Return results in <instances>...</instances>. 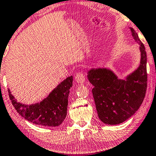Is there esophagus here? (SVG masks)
Returning a JSON list of instances; mask_svg holds the SVG:
<instances>
[{"instance_id": "1", "label": "esophagus", "mask_w": 156, "mask_h": 156, "mask_svg": "<svg viewBox=\"0 0 156 156\" xmlns=\"http://www.w3.org/2000/svg\"><path fill=\"white\" fill-rule=\"evenodd\" d=\"M75 80L77 82V83L82 84L85 81V76L83 72H77L75 76Z\"/></svg>"}]
</instances>
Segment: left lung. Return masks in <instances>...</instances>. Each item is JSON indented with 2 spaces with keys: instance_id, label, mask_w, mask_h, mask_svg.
<instances>
[{
  "instance_id": "8db88e82",
  "label": "left lung",
  "mask_w": 156,
  "mask_h": 156,
  "mask_svg": "<svg viewBox=\"0 0 156 156\" xmlns=\"http://www.w3.org/2000/svg\"><path fill=\"white\" fill-rule=\"evenodd\" d=\"M132 36L139 45L140 64L125 80L119 79L111 69H91L87 72L94 85L93 97L98 116L107 125H119L130 118L139 110L145 97L147 85V54L137 33L130 28Z\"/></svg>"
}]
</instances>
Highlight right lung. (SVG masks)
<instances>
[{"label":"right lung","mask_w":156,"mask_h":156,"mask_svg":"<svg viewBox=\"0 0 156 156\" xmlns=\"http://www.w3.org/2000/svg\"><path fill=\"white\" fill-rule=\"evenodd\" d=\"M73 85V76H69L55 87L49 95L36 104L18 102L8 89L12 104L22 117L34 125L57 127L62 123L67 115L69 89Z\"/></svg>","instance_id":"1"}]
</instances>
